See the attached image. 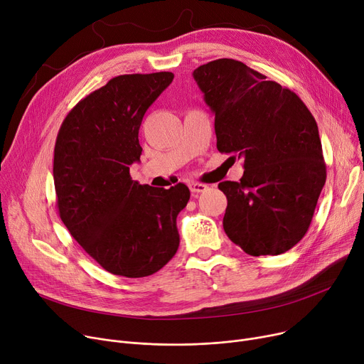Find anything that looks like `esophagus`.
I'll return each instance as SVG.
<instances>
[{"label": "esophagus", "mask_w": 364, "mask_h": 364, "mask_svg": "<svg viewBox=\"0 0 364 364\" xmlns=\"http://www.w3.org/2000/svg\"><path fill=\"white\" fill-rule=\"evenodd\" d=\"M189 189H191V192L192 194H201V192H205L207 191V185H204V183H200V182H189Z\"/></svg>", "instance_id": "esophagus-1"}]
</instances>
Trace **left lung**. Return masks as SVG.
I'll return each mask as SVG.
<instances>
[{
    "mask_svg": "<svg viewBox=\"0 0 364 364\" xmlns=\"http://www.w3.org/2000/svg\"><path fill=\"white\" fill-rule=\"evenodd\" d=\"M192 75L215 113L218 149L244 161L240 182L219 183L226 235L254 257L291 250L326 182L313 114L295 92L237 60L210 61Z\"/></svg>",
    "mask_w": 364,
    "mask_h": 364,
    "instance_id": "obj_1",
    "label": "left lung"
}]
</instances>
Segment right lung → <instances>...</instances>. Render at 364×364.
<instances>
[{
  "label": "right lung",
  "mask_w": 364,
  "mask_h": 364,
  "mask_svg": "<svg viewBox=\"0 0 364 364\" xmlns=\"http://www.w3.org/2000/svg\"><path fill=\"white\" fill-rule=\"evenodd\" d=\"M173 77L159 72L110 79L73 107L55 139L53 175L60 219L113 274H153L179 247L176 218L188 204V186L141 185L129 173L142 153V117Z\"/></svg>",
  "instance_id": "right-lung-1"
}]
</instances>
